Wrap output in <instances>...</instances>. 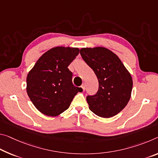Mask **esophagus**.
<instances>
[{"label": "esophagus", "instance_id": "1", "mask_svg": "<svg viewBox=\"0 0 158 158\" xmlns=\"http://www.w3.org/2000/svg\"><path fill=\"white\" fill-rule=\"evenodd\" d=\"M81 89H82V91H85V84H83L81 85Z\"/></svg>", "mask_w": 158, "mask_h": 158}]
</instances>
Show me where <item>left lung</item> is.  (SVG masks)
<instances>
[{"label": "left lung", "instance_id": "8db88e82", "mask_svg": "<svg viewBox=\"0 0 158 158\" xmlns=\"http://www.w3.org/2000/svg\"><path fill=\"white\" fill-rule=\"evenodd\" d=\"M80 54L94 70L99 83L97 94L86 98L89 109L105 118L117 114L131 96L133 80L130 72L119 57L105 47L82 48Z\"/></svg>", "mask_w": 158, "mask_h": 158}]
</instances>
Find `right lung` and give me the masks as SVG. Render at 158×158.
Listing matches in <instances>:
<instances>
[{
	"label": "right lung",
	"instance_id": "1",
	"mask_svg": "<svg viewBox=\"0 0 158 158\" xmlns=\"http://www.w3.org/2000/svg\"><path fill=\"white\" fill-rule=\"evenodd\" d=\"M79 52L78 48L57 46L42 55L27 77V93L39 112L58 116L71 104L81 88L74 86L67 67Z\"/></svg>",
	"mask_w": 158,
	"mask_h": 158
}]
</instances>
